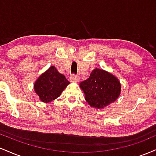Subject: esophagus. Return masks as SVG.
Here are the masks:
<instances>
[{"label":"esophagus","mask_w":156,"mask_h":156,"mask_svg":"<svg viewBox=\"0 0 156 156\" xmlns=\"http://www.w3.org/2000/svg\"><path fill=\"white\" fill-rule=\"evenodd\" d=\"M80 80V77L78 75H72L70 76V80L73 82H78Z\"/></svg>","instance_id":"34e87169"}]
</instances>
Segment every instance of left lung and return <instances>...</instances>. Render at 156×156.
I'll return each instance as SVG.
<instances>
[{
	"mask_svg": "<svg viewBox=\"0 0 156 156\" xmlns=\"http://www.w3.org/2000/svg\"><path fill=\"white\" fill-rule=\"evenodd\" d=\"M85 99L91 107L103 108L119 98L121 84L112 73L102 69H93L88 79L80 83Z\"/></svg>",
	"mask_w": 156,
	"mask_h": 156,
	"instance_id": "1",
	"label": "left lung"
}]
</instances>
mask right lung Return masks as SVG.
I'll return each mask as SVG.
<instances>
[{
	"instance_id": "right-lung-1",
	"label": "right lung",
	"mask_w": 156,
	"mask_h": 156,
	"mask_svg": "<svg viewBox=\"0 0 156 156\" xmlns=\"http://www.w3.org/2000/svg\"><path fill=\"white\" fill-rule=\"evenodd\" d=\"M69 83L64 75L52 66L42 73L34 83V91L43 103H49L58 98Z\"/></svg>"
}]
</instances>
